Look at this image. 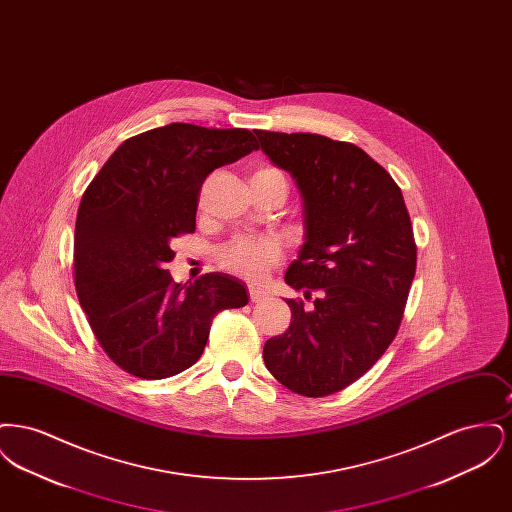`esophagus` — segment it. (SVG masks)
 Here are the masks:
<instances>
[{"label":"esophagus","mask_w":512,"mask_h":512,"mask_svg":"<svg viewBox=\"0 0 512 512\" xmlns=\"http://www.w3.org/2000/svg\"><path fill=\"white\" fill-rule=\"evenodd\" d=\"M249 299H251V303H261L267 299V293L259 288H249Z\"/></svg>","instance_id":"1"}]
</instances>
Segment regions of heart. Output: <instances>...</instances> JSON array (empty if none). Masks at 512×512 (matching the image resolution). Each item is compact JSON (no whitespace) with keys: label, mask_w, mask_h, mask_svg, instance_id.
Returning a JSON list of instances; mask_svg holds the SVG:
<instances>
[{"label":"heart","mask_w":512,"mask_h":512,"mask_svg":"<svg viewBox=\"0 0 512 512\" xmlns=\"http://www.w3.org/2000/svg\"><path fill=\"white\" fill-rule=\"evenodd\" d=\"M253 178H284V176L278 169L263 167L253 174ZM278 257H280V249L274 242L253 240L245 236L232 240L220 251L222 267L251 282L261 280L267 274L268 268L276 265Z\"/></svg>","instance_id":"heart-1"}]
</instances>
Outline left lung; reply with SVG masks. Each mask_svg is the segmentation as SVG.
Masks as SVG:
<instances>
[{
	"label": "left lung",
	"instance_id": "1",
	"mask_svg": "<svg viewBox=\"0 0 512 512\" xmlns=\"http://www.w3.org/2000/svg\"><path fill=\"white\" fill-rule=\"evenodd\" d=\"M303 195L307 242L286 272L290 328L265 343L268 372L288 390L326 397L357 382L401 326L416 244L401 188L361 147L307 132H255Z\"/></svg>",
	"mask_w": 512,
	"mask_h": 512
}]
</instances>
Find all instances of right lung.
<instances>
[{
    "instance_id": "add662e5",
    "label": "right lung",
    "mask_w": 512,
    "mask_h": 512,
    "mask_svg": "<svg viewBox=\"0 0 512 512\" xmlns=\"http://www.w3.org/2000/svg\"><path fill=\"white\" fill-rule=\"evenodd\" d=\"M259 149L245 128L172 122L128 138L82 195L74 226V286L107 357L124 372L163 380L195 365L222 309L247 305L234 276L176 284L172 242L195 230L201 184Z\"/></svg>"
}]
</instances>
